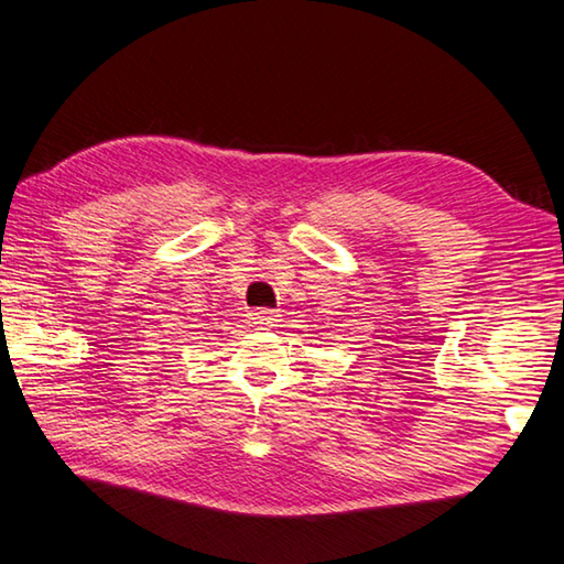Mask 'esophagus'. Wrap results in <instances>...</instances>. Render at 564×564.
I'll return each mask as SVG.
<instances>
[{
    "label": "esophagus",
    "instance_id": "esophagus-1",
    "mask_svg": "<svg viewBox=\"0 0 564 564\" xmlns=\"http://www.w3.org/2000/svg\"><path fill=\"white\" fill-rule=\"evenodd\" d=\"M275 321H279V313L275 311H269V308H261V311H256L253 313V323L259 328H273L275 326Z\"/></svg>",
    "mask_w": 564,
    "mask_h": 564
}]
</instances>
